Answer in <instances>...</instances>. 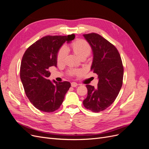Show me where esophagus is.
Returning <instances> with one entry per match:
<instances>
[{
    "instance_id": "1",
    "label": "esophagus",
    "mask_w": 149,
    "mask_h": 149,
    "mask_svg": "<svg viewBox=\"0 0 149 149\" xmlns=\"http://www.w3.org/2000/svg\"><path fill=\"white\" fill-rule=\"evenodd\" d=\"M71 86L72 87H76L77 86H78V84L75 83V82H72L71 83Z\"/></svg>"
}]
</instances>
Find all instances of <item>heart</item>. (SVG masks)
Instances as JSON below:
<instances>
[{
  "mask_svg": "<svg viewBox=\"0 0 149 149\" xmlns=\"http://www.w3.org/2000/svg\"><path fill=\"white\" fill-rule=\"evenodd\" d=\"M71 48L77 56L82 59L88 56L91 52V48L89 43L84 40H77L71 44ZM68 54V49L63 47L61 48L57 55V61L59 63H63ZM82 71L80 69H71L69 71V74L71 76L79 75Z\"/></svg>",
  "mask_w": 149,
  "mask_h": 149,
  "instance_id": "obj_1",
  "label": "heart"
}]
</instances>
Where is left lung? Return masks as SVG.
Returning a JSON list of instances; mask_svg holds the SVG:
<instances>
[{
    "label": "left lung",
    "instance_id": "1",
    "mask_svg": "<svg viewBox=\"0 0 149 149\" xmlns=\"http://www.w3.org/2000/svg\"><path fill=\"white\" fill-rule=\"evenodd\" d=\"M93 52L91 70L98 75L97 88L86 85L84 107L93 112L106 109L117 98L123 84V66L114 45L96 33L83 35Z\"/></svg>",
    "mask_w": 149,
    "mask_h": 149
}]
</instances>
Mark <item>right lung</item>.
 Segmentation results:
<instances>
[{"instance_id":"add662e5","label":"right lung","mask_w":149,"mask_h":149,"mask_svg":"<svg viewBox=\"0 0 149 149\" xmlns=\"http://www.w3.org/2000/svg\"><path fill=\"white\" fill-rule=\"evenodd\" d=\"M74 34L68 36H47L33 43L25 52L20 67V79L30 102L37 109L52 112L61 105L70 87L69 81L48 79V69L57 66V55L63 44L70 42Z\"/></svg>"}]
</instances>
